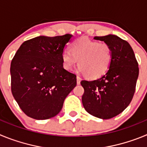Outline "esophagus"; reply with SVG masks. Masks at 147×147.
<instances>
[{"label": "esophagus", "instance_id": "obj_1", "mask_svg": "<svg viewBox=\"0 0 147 147\" xmlns=\"http://www.w3.org/2000/svg\"><path fill=\"white\" fill-rule=\"evenodd\" d=\"M80 82H81V78L80 76H76V82H77V85H80Z\"/></svg>", "mask_w": 147, "mask_h": 147}]
</instances>
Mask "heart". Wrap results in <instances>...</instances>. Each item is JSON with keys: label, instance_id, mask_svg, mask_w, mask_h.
<instances>
[{"label": "heart", "instance_id": "heart-1", "mask_svg": "<svg viewBox=\"0 0 147 147\" xmlns=\"http://www.w3.org/2000/svg\"><path fill=\"white\" fill-rule=\"evenodd\" d=\"M112 57L109 44L86 37L75 40L70 46V51L65 50L61 54L65 70L71 71L78 61L79 71L90 80L98 79L108 71Z\"/></svg>", "mask_w": 147, "mask_h": 147}]
</instances>
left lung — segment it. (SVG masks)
I'll return each instance as SVG.
<instances>
[{
	"instance_id": "1",
	"label": "left lung",
	"mask_w": 147,
	"mask_h": 147,
	"mask_svg": "<svg viewBox=\"0 0 147 147\" xmlns=\"http://www.w3.org/2000/svg\"><path fill=\"white\" fill-rule=\"evenodd\" d=\"M94 39L110 45L112 62L108 71L101 78L81 82L85 90L82 102L88 113L109 119L123 112L132 101L139 74L138 64L130 45L116 35Z\"/></svg>"
}]
</instances>
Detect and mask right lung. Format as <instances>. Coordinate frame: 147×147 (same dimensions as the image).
Listing matches in <instances>:
<instances>
[{"label":"right lung","mask_w":147,"mask_h":147,"mask_svg":"<svg viewBox=\"0 0 147 147\" xmlns=\"http://www.w3.org/2000/svg\"><path fill=\"white\" fill-rule=\"evenodd\" d=\"M72 34L39 36L23 42L10 67L11 93L23 113L37 120L54 117L76 85L62 67L61 54Z\"/></svg>","instance_id":"1"}]
</instances>
